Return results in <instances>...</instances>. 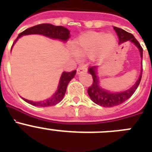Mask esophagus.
Returning a JSON list of instances; mask_svg holds the SVG:
<instances>
[{"label": "esophagus", "mask_w": 152, "mask_h": 152, "mask_svg": "<svg viewBox=\"0 0 152 152\" xmlns=\"http://www.w3.org/2000/svg\"><path fill=\"white\" fill-rule=\"evenodd\" d=\"M87 70L88 69H87L85 65H84V64H81V65H80V66L78 67V68L77 69V73L80 74L82 73V72H87Z\"/></svg>", "instance_id": "obj_1"}]
</instances>
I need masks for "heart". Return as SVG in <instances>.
<instances>
[{
  "mask_svg": "<svg viewBox=\"0 0 152 152\" xmlns=\"http://www.w3.org/2000/svg\"><path fill=\"white\" fill-rule=\"evenodd\" d=\"M116 45L115 36L102 32H90L78 37L75 43V52L79 57L92 56L101 59L111 54Z\"/></svg>",
  "mask_w": 152,
  "mask_h": 152,
  "instance_id": "1",
  "label": "heart"
}]
</instances>
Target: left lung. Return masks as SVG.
<instances>
[{
    "mask_svg": "<svg viewBox=\"0 0 152 152\" xmlns=\"http://www.w3.org/2000/svg\"><path fill=\"white\" fill-rule=\"evenodd\" d=\"M113 29L116 31V34L119 37V44H123L127 41L131 42L135 46L139 49L140 52V56L142 58V62H141V72L139 79L137 80L135 84L132 88L126 91H121V92H110L104 88H101L100 85V80L98 77V68L97 67H91L88 69V72L92 75L93 84L88 88V93L91 99L93 102H94L96 104L101 106L103 107H111L119 105L121 103H124L132 95L135 93V90L139 87L140 84L141 78L142 75V56H143V49L140 45L139 42L134 37V36L131 33L114 26Z\"/></svg>",
    "mask_w": 152,
    "mask_h": 152,
    "instance_id": "1",
    "label": "left lung"
}]
</instances>
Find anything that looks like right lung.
<instances>
[{
	"mask_svg": "<svg viewBox=\"0 0 152 152\" xmlns=\"http://www.w3.org/2000/svg\"><path fill=\"white\" fill-rule=\"evenodd\" d=\"M32 34L42 35V36L52 39H58L63 42H66L70 37V31L67 28L61 26H57L49 23L39 24V25H36L33 27L26 29V30H24L23 32L20 33L17 39L14 42V43L17 41L19 38H20L21 36ZM14 43H13V45H14ZM75 74H76V71H73V72H62L56 93L51 97L48 98L46 100H42V101H32V100H26V99L23 97L22 99L25 100L26 103H29L31 105L36 106V107H45L56 105L62 100L64 94L66 92L67 86H68V83L70 82V80L75 77Z\"/></svg>",
	"mask_w": 152,
	"mask_h": 152,
	"instance_id": "right-lung-1",
	"label": "right lung"
}]
</instances>
